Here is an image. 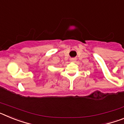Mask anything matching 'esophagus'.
Returning <instances> with one entry per match:
<instances>
[{"mask_svg": "<svg viewBox=\"0 0 124 124\" xmlns=\"http://www.w3.org/2000/svg\"><path fill=\"white\" fill-rule=\"evenodd\" d=\"M70 61H71V62H75L76 61V59L74 58H73L70 59Z\"/></svg>", "mask_w": 124, "mask_h": 124, "instance_id": "obj_1", "label": "esophagus"}]
</instances>
